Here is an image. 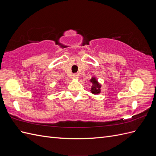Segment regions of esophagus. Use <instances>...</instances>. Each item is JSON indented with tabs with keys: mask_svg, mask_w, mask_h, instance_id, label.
Instances as JSON below:
<instances>
[{
	"mask_svg": "<svg viewBox=\"0 0 156 156\" xmlns=\"http://www.w3.org/2000/svg\"><path fill=\"white\" fill-rule=\"evenodd\" d=\"M79 75H78V74H77V73H74V74H73V75H72V77H73V79H78L79 77Z\"/></svg>",
	"mask_w": 156,
	"mask_h": 156,
	"instance_id": "obj_1",
	"label": "esophagus"
}]
</instances>
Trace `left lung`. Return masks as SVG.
<instances>
[{
	"mask_svg": "<svg viewBox=\"0 0 156 156\" xmlns=\"http://www.w3.org/2000/svg\"><path fill=\"white\" fill-rule=\"evenodd\" d=\"M90 81L92 84V87L90 88V92L92 94H94V95H97L101 93V84L98 81L96 77H92L90 79Z\"/></svg>",
	"mask_w": 156,
	"mask_h": 156,
	"instance_id": "left-lung-1",
	"label": "left lung"
}]
</instances>
